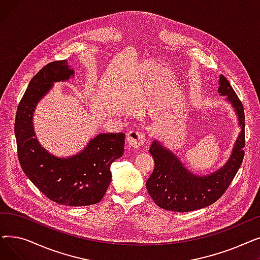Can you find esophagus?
Listing matches in <instances>:
<instances>
[{"label": "esophagus", "mask_w": 260, "mask_h": 260, "mask_svg": "<svg viewBox=\"0 0 260 260\" xmlns=\"http://www.w3.org/2000/svg\"><path fill=\"white\" fill-rule=\"evenodd\" d=\"M126 139L129 145L134 147H140L145 141V133L140 131H131L126 135Z\"/></svg>", "instance_id": "1"}]
</instances>
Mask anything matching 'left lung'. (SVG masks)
I'll list each match as a JSON object with an SVG mask.
<instances>
[{
	"instance_id": "1",
	"label": "left lung",
	"mask_w": 260,
	"mask_h": 260,
	"mask_svg": "<svg viewBox=\"0 0 260 260\" xmlns=\"http://www.w3.org/2000/svg\"><path fill=\"white\" fill-rule=\"evenodd\" d=\"M219 84L218 91L228 95L229 101L236 109L242 128L233 153L219 171L199 177L188 173L175 155L154 141L149 153L155 160V169L146 182V188L149 196L161 209L190 212L211 206L224 194L241 166L245 146L243 105L224 76H220Z\"/></svg>"
}]
</instances>
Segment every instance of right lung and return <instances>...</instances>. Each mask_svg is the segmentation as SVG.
<instances>
[{
    "label": "right lung",
    "mask_w": 260,
    "mask_h": 260,
    "mask_svg": "<svg viewBox=\"0 0 260 260\" xmlns=\"http://www.w3.org/2000/svg\"><path fill=\"white\" fill-rule=\"evenodd\" d=\"M73 74L66 60L53 61L30 80L17 109L18 157L25 175L49 200L67 207L91 206L102 200L111 183V165L124 152L125 134H100L79 155L61 159L41 147L32 128L38 101L53 82Z\"/></svg>",
    "instance_id": "add662e5"
}]
</instances>
